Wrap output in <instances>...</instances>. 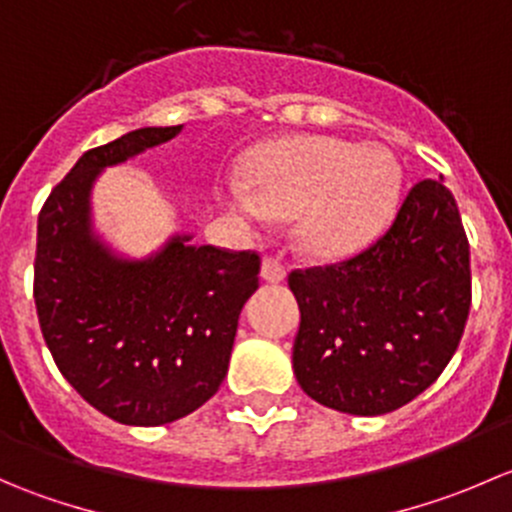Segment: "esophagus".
Instances as JSON below:
<instances>
[{
  "label": "esophagus",
  "instance_id": "34e87169",
  "mask_svg": "<svg viewBox=\"0 0 512 512\" xmlns=\"http://www.w3.org/2000/svg\"><path fill=\"white\" fill-rule=\"evenodd\" d=\"M260 277L265 282H282L287 277V270L277 257H265V260H262Z\"/></svg>",
  "mask_w": 512,
  "mask_h": 512
}]
</instances>
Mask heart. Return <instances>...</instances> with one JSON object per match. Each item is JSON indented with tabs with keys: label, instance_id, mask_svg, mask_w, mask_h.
Returning <instances> with one entry per match:
<instances>
[{
	"label": "heart",
	"instance_id": "b5f03b06",
	"mask_svg": "<svg viewBox=\"0 0 512 512\" xmlns=\"http://www.w3.org/2000/svg\"><path fill=\"white\" fill-rule=\"evenodd\" d=\"M404 170L391 148L334 136H289L257 146L245 178L220 200L235 218L292 215L294 245L314 260H342L369 245L399 203Z\"/></svg>",
	"mask_w": 512,
	"mask_h": 512
}]
</instances>
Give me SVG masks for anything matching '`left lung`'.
Wrapping results in <instances>:
<instances>
[{
	"mask_svg": "<svg viewBox=\"0 0 512 512\" xmlns=\"http://www.w3.org/2000/svg\"><path fill=\"white\" fill-rule=\"evenodd\" d=\"M304 394L354 416L401 409L441 376L471 309V250L441 180L409 190L389 230L339 265L289 272Z\"/></svg>",
	"mask_w": 512,
	"mask_h": 512,
	"instance_id": "8db88e82",
	"label": "left lung"
}]
</instances>
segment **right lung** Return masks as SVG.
Masks as SVG:
<instances>
[{
  "label": "right lung",
  "mask_w": 512,
  "mask_h": 512,
  "mask_svg": "<svg viewBox=\"0 0 512 512\" xmlns=\"http://www.w3.org/2000/svg\"><path fill=\"white\" fill-rule=\"evenodd\" d=\"M180 128H138L86 151L36 225L34 302L46 347L94 409L126 426L178 421L220 389L237 319L260 287L257 252L173 235L153 255L128 260L94 232L91 188L101 170Z\"/></svg>",
  "instance_id": "add662e5"
}]
</instances>
